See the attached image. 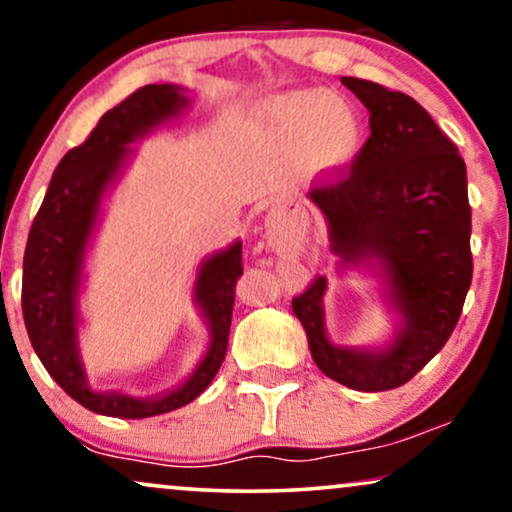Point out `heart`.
I'll list each match as a JSON object with an SVG mask.
<instances>
[{
	"label": "heart",
	"instance_id": "heart-1",
	"mask_svg": "<svg viewBox=\"0 0 512 512\" xmlns=\"http://www.w3.org/2000/svg\"><path fill=\"white\" fill-rule=\"evenodd\" d=\"M271 119L283 138L302 145L318 166H337L356 152L358 119L335 93H285L271 105Z\"/></svg>",
	"mask_w": 512,
	"mask_h": 512
}]
</instances>
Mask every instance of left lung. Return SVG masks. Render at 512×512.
<instances>
[{
    "label": "left lung",
    "instance_id": "8db88e82",
    "mask_svg": "<svg viewBox=\"0 0 512 512\" xmlns=\"http://www.w3.org/2000/svg\"><path fill=\"white\" fill-rule=\"evenodd\" d=\"M342 84L370 109V138L351 166L311 189L346 264L377 257L405 327L384 351L344 349L325 337V278L292 297L311 356L327 377L356 391L410 381L452 337L473 278L468 177L459 149L410 95L374 81Z\"/></svg>",
    "mask_w": 512,
    "mask_h": 512
}]
</instances>
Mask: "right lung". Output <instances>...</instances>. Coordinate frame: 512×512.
Returning a JSON list of instances; mask_svg holds the SVG:
<instances>
[{
  "label": "right lung",
  "instance_id": "1",
  "mask_svg": "<svg viewBox=\"0 0 512 512\" xmlns=\"http://www.w3.org/2000/svg\"><path fill=\"white\" fill-rule=\"evenodd\" d=\"M187 105L173 84H149L105 112L91 135L72 147L46 189L34 217L23 257V316L30 342L60 388L86 410L121 419H145L192 403L215 379L227 356L236 281L243 276L241 243L217 252L203 264L196 302L206 313L213 344L192 377L173 391L140 398L124 391H98L88 384L77 349V288L81 260L91 236L100 196L121 161L126 145Z\"/></svg>",
  "mask_w": 512,
  "mask_h": 512
}]
</instances>
